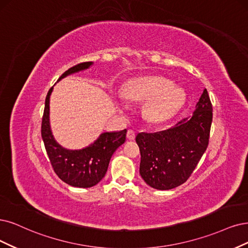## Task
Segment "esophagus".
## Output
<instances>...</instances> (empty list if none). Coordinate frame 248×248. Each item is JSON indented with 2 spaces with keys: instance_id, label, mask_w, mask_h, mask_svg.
I'll use <instances>...</instances> for the list:
<instances>
[{
  "instance_id": "esophagus-1",
  "label": "esophagus",
  "mask_w": 248,
  "mask_h": 248,
  "mask_svg": "<svg viewBox=\"0 0 248 248\" xmlns=\"http://www.w3.org/2000/svg\"><path fill=\"white\" fill-rule=\"evenodd\" d=\"M126 137L129 140H134L136 138V133L133 130H129L126 133Z\"/></svg>"
}]
</instances>
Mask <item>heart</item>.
I'll list each match as a JSON object with an SVG mask.
<instances>
[{"mask_svg":"<svg viewBox=\"0 0 248 248\" xmlns=\"http://www.w3.org/2000/svg\"><path fill=\"white\" fill-rule=\"evenodd\" d=\"M124 92L132 99L147 100L144 113L150 122L154 123L170 118L186 99L182 88L171 85V81L166 78L156 76L134 78L127 84Z\"/></svg>","mask_w":248,"mask_h":248,"instance_id":"b5f03b06","label":"heart"}]
</instances>
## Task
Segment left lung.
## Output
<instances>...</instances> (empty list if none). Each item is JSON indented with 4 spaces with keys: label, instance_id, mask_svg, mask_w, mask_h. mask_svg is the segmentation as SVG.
I'll list each match as a JSON object with an SVG mask.
<instances>
[{
    "label": "left lung",
    "instance_id": "8db88e82",
    "mask_svg": "<svg viewBox=\"0 0 248 248\" xmlns=\"http://www.w3.org/2000/svg\"><path fill=\"white\" fill-rule=\"evenodd\" d=\"M212 122L213 106L204 89L192 116L169 130L137 135L142 179L157 190H170L185 183L207 148Z\"/></svg>",
    "mask_w": 248,
    "mask_h": 248
}]
</instances>
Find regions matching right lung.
I'll use <instances>...</instances> for the list:
<instances>
[{"instance_id": "obj_1", "label": "right lung", "mask_w": 248, "mask_h": 248, "mask_svg": "<svg viewBox=\"0 0 248 248\" xmlns=\"http://www.w3.org/2000/svg\"><path fill=\"white\" fill-rule=\"evenodd\" d=\"M93 62H84L66 70L58 80L81 70L88 69ZM53 87L49 90L45 101L42 121V138L46 151L56 175L66 184L78 188H90L102 180L114 151L125 142L126 130L119 132H105L86 148L70 150L62 147L55 140L50 125V96Z\"/></svg>"}]
</instances>
